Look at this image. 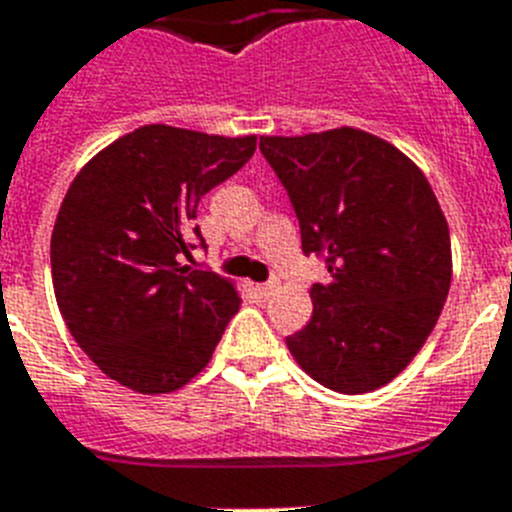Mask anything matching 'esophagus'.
Here are the masks:
<instances>
[{
	"label": "esophagus",
	"mask_w": 512,
	"mask_h": 512,
	"mask_svg": "<svg viewBox=\"0 0 512 512\" xmlns=\"http://www.w3.org/2000/svg\"><path fill=\"white\" fill-rule=\"evenodd\" d=\"M277 289V282H266V284H256V292H259L261 297H269L271 292Z\"/></svg>",
	"instance_id": "1"
}]
</instances>
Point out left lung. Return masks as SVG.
Instances as JSON below:
<instances>
[{
	"mask_svg": "<svg viewBox=\"0 0 512 512\" xmlns=\"http://www.w3.org/2000/svg\"><path fill=\"white\" fill-rule=\"evenodd\" d=\"M300 220L302 251L328 266L312 318L287 346L328 390L384 387L418 354L451 287L449 223L423 171L356 128L261 135Z\"/></svg>",
	"mask_w": 512,
	"mask_h": 512,
	"instance_id": "8db88e82",
	"label": "left lung"
}]
</instances>
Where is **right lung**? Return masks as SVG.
<instances>
[{"mask_svg":"<svg viewBox=\"0 0 512 512\" xmlns=\"http://www.w3.org/2000/svg\"><path fill=\"white\" fill-rule=\"evenodd\" d=\"M256 135L143 125L76 174L51 235L53 292L89 359L122 387L166 395L202 372L241 297L182 264L197 205L246 164Z\"/></svg>","mask_w":512,"mask_h":512,"instance_id":"add662e5","label":"right lung"}]
</instances>
